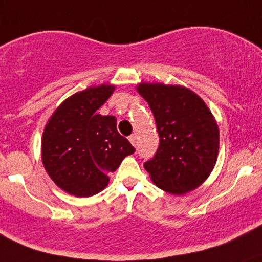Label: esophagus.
Segmentation results:
<instances>
[{
    "label": "esophagus",
    "mask_w": 262,
    "mask_h": 262,
    "mask_svg": "<svg viewBox=\"0 0 262 262\" xmlns=\"http://www.w3.org/2000/svg\"><path fill=\"white\" fill-rule=\"evenodd\" d=\"M129 141H130V143L133 144L134 147H137V144H138V141H137V134H132V136L129 137Z\"/></svg>",
    "instance_id": "1"
}]
</instances>
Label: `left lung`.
<instances>
[{"mask_svg": "<svg viewBox=\"0 0 262 262\" xmlns=\"http://www.w3.org/2000/svg\"><path fill=\"white\" fill-rule=\"evenodd\" d=\"M152 110L160 144L144 168L160 189L181 195L207 180L216 162L219 130L202 99L181 86L141 83Z\"/></svg>", "mask_w": 262, "mask_h": 262, "instance_id": "obj_1", "label": "left lung"}]
</instances>
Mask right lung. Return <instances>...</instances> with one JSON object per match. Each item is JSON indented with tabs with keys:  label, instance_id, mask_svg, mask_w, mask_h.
<instances>
[{
	"label": "right lung",
	"instance_id": "right-lung-1",
	"mask_svg": "<svg viewBox=\"0 0 262 262\" xmlns=\"http://www.w3.org/2000/svg\"><path fill=\"white\" fill-rule=\"evenodd\" d=\"M113 91L112 84H101L72 95L44 129V167L60 189L76 196H91L104 190L107 173L136 150L116 130L114 116L96 113Z\"/></svg>",
	"mask_w": 262,
	"mask_h": 262
}]
</instances>
